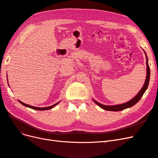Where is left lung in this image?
Segmentation results:
<instances>
[{
  "instance_id": "8db88e82",
  "label": "left lung",
  "mask_w": 158,
  "mask_h": 158,
  "mask_svg": "<svg viewBox=\"0 0 158 158\" xmlns=\"http://www.w3.org/2000/svg\"><path fill=\"white\" fill-rule=\"evenodd\" d=\"M144 53L146 55V65H147V75H146V80H145V83L143 85V87L142 88V89L140 90V92L137 94V95L133 99H132L130 101L123 103V104H120V105H116V106H106V105H103L98 103V102L95 101V100L93 99L94 102L96 103L98 106H99L101 108H102L104 110H107V111H122V110H124L125 109L131 107L132 106H135V105L139 101V100L141 99V98L142 97L143 94H144V92H146V90L148 88V84H149V81H150V67H149V64H148V57L146 56V52L144 51Z\"/></svg>"
}]
</instances>
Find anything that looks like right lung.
<instances>
[{"label": "right lung", "mask_w": 158, "mask_h": 158, "mask_svg": "<svg viewBox=\"0 0 158 158\" xmlns=\"http://www.w3.org/2000/svg\"><path fill=\"white\" fill-rule=\"evenodd\" d=\"M19 102H20L22 105H23V106H24L26 107H30L31 109H35V110H38V111H44V110H49V109H52V107H54L55 106H56L57 104H58L59 102L56 103L55 104H54L53 106H49V107H33V106H30V105H27V104H26L24 103H23L20 101H19Z\"/></svg>", "instance_id": "obj_1"}]
</instances>
